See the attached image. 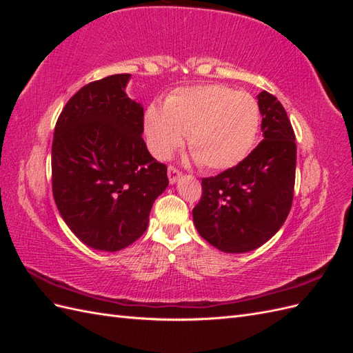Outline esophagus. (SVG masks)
Listing matches in <instances>:
<instances>
[{"label":"esophagus","instance_id":"1","mask_svg":"<svg viewBox=\"0 0 353 353\" xmlns=\"http://www.w3.org/2000/svg\"><path fill=\"white\" fill-rule=\"evenodd\" d=\"M168 176H169V183H170V184H175L176 181H178V178L181 176L179 169H178L176 166L170 165V166L168 168Z\"/></svg>","mask_w":353,"mask_h":353}]
</instances>
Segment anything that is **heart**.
Returning a JSON list of instances; mask_svg holds the SVG:
<instances>
[{"label":"heart","instance_id":"obj_1","mask_svg":"<svg viewBox=\"0 0 353 353\" xmlns=\"http://www.w3.org/2000/svg\"><path fill=\"white\" fill-rule=\"evenodd\" d=\"M259 125L253 95L219 83L181 88L169 95L165 108L150 104L144 116L147 143L156 157H168L188 135L191 153L209 170L240 163L254 145Z\"/></svg>","mask_w":353,"mask_h":353}]
</instances>
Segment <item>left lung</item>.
I'll return each mask as SVG.
<instances>
[{"instance_id": "obj_1", "label": "left lung", "mask_w": 353, "mask_h": 353, "mask_svg": "<svg viewBox=\"0 0 353 353\" xmlns=\"http://www.w3.org/2000/svg\"><path fill=\"white\" fill-rule=\"evenodd\" d=\"M263 140L241 162L201 179L193 209L200 236L227 253H244L268 241L292 209L296 143L290 119L275 95H258Z\"/></svg>"}]
</instances>
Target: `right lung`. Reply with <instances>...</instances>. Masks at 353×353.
<instances>
[{
  "label": "right lung",
  "instance_id": "right-lung-1",
  "mask_svg": "<svg viewBox=\"0 0 353 353\" xmlns=\"http://www.w3.org/2000/svg\"><path fill=\"white\" fill-rule=\"evenodd\" d=\"M130 73L94 81L63 108L51 147L52 196L82 243L117 252L140 239L154 200L166 190V165L143 140L144 110L128 97Z\"/></svg>",
  "mask_w": 353,
  "mask_h": 353
}]
</instances>
